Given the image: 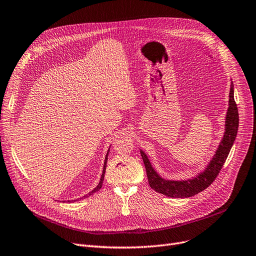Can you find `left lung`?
Instances as JSON below:
<instances>
[{
	"mask_svg": "<svg viewBox=\"0 0 256 256\" xmlns=\"http://www.w3.org/2000/svg\"><path fill=\"white\" fill-rule=\"evenodd\" d=\"M234 83L230 84L229 92V102L228 109L225 120V132L222 138V140L218 144L216 151V154L210 160L208 166L205 168L203 172L199 173L190 179L184 180H170L162 178L158 174L154 168L152 166L149 157L142 150H140V155L144 164L146 172L151 188L155 192H160L166 197L171 198H188L194 194H199L208 188L216 177L220 173L221 168L226 160V158L230 152L231 147L236 140L238 128V106L234 101Z\"/></svg>",
	"mask_w": 256,
	"mask_h": 256,
	"instance_id": "8db88e82",
	"label": "left lung"
}]
</instances>
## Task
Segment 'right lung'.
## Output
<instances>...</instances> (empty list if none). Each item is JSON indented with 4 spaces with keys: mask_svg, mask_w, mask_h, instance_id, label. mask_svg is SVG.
I'll use <instances>...</instances> for the list:
<instances>
[{
    "mask_svg": "<svg viewBox=\"0 0 256 256\" xmlns=\"http://www.w3.org/2000/svg\"><path fill=\"white\" fill-rule=\"evenodd\" d=\"M109 150H110V147H109V149H108V151H107V154H106V156H105V160H104V166H103V172H102V175H101V179H100V181H99V184L96 186L92 192H90L88 194H84V196L82 197V198H80V199H77V200H81V199H84V198H88V197H90V196H92V194H94L96 192H98L101 188H102V184H103V180H104V175H105V171H106V164H107V158H108V153H109ZM77 200H68V202H75V201H77Z\"/></svg>",
    "mask_w": 256,
    "mask_h": 256,
    "instance_id": "right-lung-1",
    "label": "right lung"
}]
</instances>
